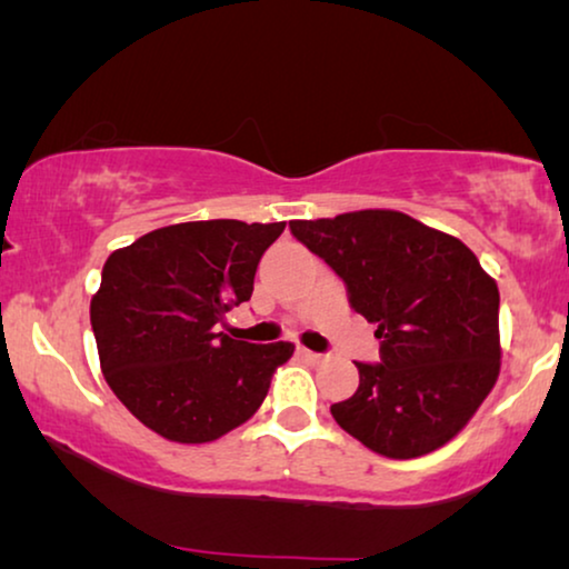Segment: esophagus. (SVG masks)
<instances>
[{
  "label": "esophagus",
  "instance_id": "1",
  "mask_svg": "<svg viewBox=\"0 0 569 569\" xmlns=\"http://www.w3.org/2000/svg\"><path fill=\"white\" fill-rule=\"evenodd\" d=\"M298 352H300V357H306V360H308V362H313V365H318V362H323V360H326V355H321V352H310V349H306V347H300Z\"/></svg>",
  "mask_w": 569,
  "mask_h": 569
}]
</instances>
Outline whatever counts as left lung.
Segmentation results:
<instances>
[{"mask_svg": "<svg viewBox=\"0 0 569 569\" xmlns=\"http://www.w3.org/2000/svg\"><path fill=\"white\" fill-rule=\"evenodd\" d=\"M292 236L378 326L380 362L331 415L362 446L417 458L463 430L500 376V292L461 240L391 209L292 220Z\"/></svg>", "mask_w": 569, "mask_h": 569, "instance_id": "8db88e82", "label": "left lung"}]
</instances>
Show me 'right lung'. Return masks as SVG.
I'll return each instance as SVG.
<instances>
[{"label":"right lung","mask_w":569,"mask_h":569,"mask_svg":"<svg viewBox=\"0 0 569 569\" xmlns=\"http://www.w3.org/2000/svg\"><path fill=\"white\" fill-rule=\"evenodd\" d=\"M282 230L284 222H181L108 256L90 323L108 386L144 427L209 442L267 399L271 372L295 347L230 339L217 323L251 300L256 267Z\"/></svg>","instance_id":"add662e5"}]
</instances>
